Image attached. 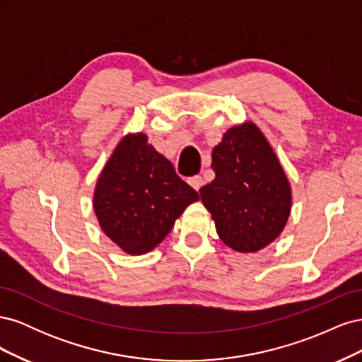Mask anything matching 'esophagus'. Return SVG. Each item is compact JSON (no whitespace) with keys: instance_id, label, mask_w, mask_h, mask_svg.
<instances>
[{"instance_id":"1","label":"esophagus","mask_w":362,"mask_h":362,"mask_svg":"<svg viewBox=\"0 0 362 362\" xmlns=\"http://www.w3.org/2000/svg\"><path fill=\"white\" fill-rule=\"evenodd\" d=\"M189 184L192 185V187L198 192L202 185H204V180H202V177L201 175H194V177H192V178H189Z\"/></svg>"}]
</instances>
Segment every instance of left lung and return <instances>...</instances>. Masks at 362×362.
I'll use <instances>...</instances> for the list:
<instances>
[{
    "label": "left lung",
    "instance_id": "1",
    "mask_svg": "<svg viewBox=\"0 0 362 362\" xmlns=\"http://www.w3.org/2000/svg\"><path fill=\"white\" fill-rule=\"evenodd\" d=\"M216 178L201 199L222 242L237 252H257L287 223L291 190L279 160L257 125L228 129L211 154Z\"/></svg>",
    "mask_w": 362,
    "mask_h": 362
}]
</instances>
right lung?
Listing matches in <instances>:
<instances>
[{
  "instance_id": "right-lung-1",
  "label": "right lung",
  "mask_w": 362,
  "mask_h": 362,
  "mask_svg": "<svg viewBox=\"0 0 362 362\" xmlns=\"http://www.w3.org/2000/svg\"><path fill=\"white\" fill-rule=\"evenodd\" d=\"M145 134L120 140L98 180L93 208L103 231L129 255L163 242L185 206L199 199Z\"/></svg>"
}]
</instances>
